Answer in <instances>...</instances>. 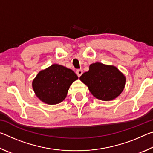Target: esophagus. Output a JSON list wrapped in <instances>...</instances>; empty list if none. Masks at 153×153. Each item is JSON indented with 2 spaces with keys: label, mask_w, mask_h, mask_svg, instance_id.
I'll use <instances>...</instances> for the list:
<instances>
[{
  "label": "esophagus",
  "mask_w": 153,
  "mask_h": 153,
  "mask_svg": "<svg viewBox=\"0 0 153 153\" xmlns=\"http://www.w3.org/2000/svg\"><path fill=\"white\" fill-rule=\"evenodd\" d=\"M82 74H83L82 69H77V70H76V74L79 77L82 76Z\"/></svg>",
  "instance_id": "esophagus-1"
}]
</instances>
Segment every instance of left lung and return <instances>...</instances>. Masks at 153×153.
Returning a JSON list of instances; mask_svg holds the SVG:
<instances>
[{
    "label": "left lung",
    "mask_w": 153,
    "mask_h": 153,
    "mask_svg": "<svg viewBox=\"0 0 153 153\" xmlns=\"http://www.w3.org/2000/svg\"><path fill=\"white\" fill-rule=\"evenodd\" d=\"M79 79L98 99L108 101L117 97L124 88L126 77L117 67L100 63H92Z\"/></svg>",
    "instance_id": "obj_1"
}]
</instances>
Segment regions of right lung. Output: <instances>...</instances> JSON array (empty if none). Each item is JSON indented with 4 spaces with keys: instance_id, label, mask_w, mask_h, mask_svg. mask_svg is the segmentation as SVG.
<instances>
[{
    "instance_id": "1",
    "label": "right lung",
    "mask_w": 153,
    "mask_h": 153,
    "mask_svg": "<svg viewBox=\"0 0 153 153\" xmlns=\"http://www.w3.org/2000/svg\"><path fill=\"white\" fill-rule=\"evenodd\" d=\"M77 78L71 69L54 64L38 74L32 86L36 96L42 102L56 105L65 98L69 86Z\"/></svg>"
}]
</instances>
